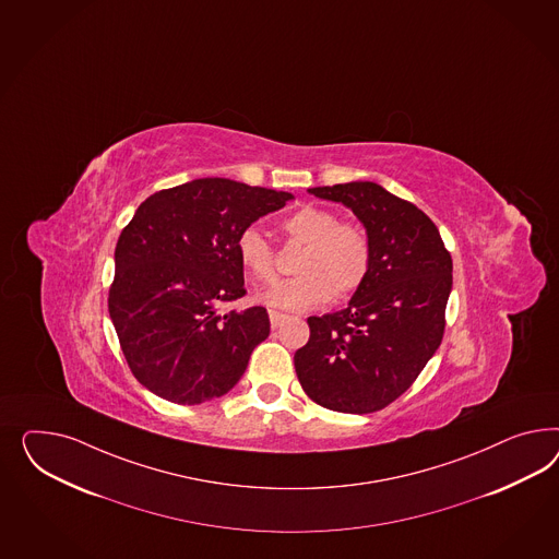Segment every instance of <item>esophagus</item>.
<instances>
[{"instance_id": "obj_1", "label": "esophagus", "mask_w": 559, "mask_h": 559, "mask_svg": "<svg viewBox=\"0 0 559 559\" xmlns=\"http://www.w3.org/2000/svg\"><path fill=\"white\" fill-rule=\"evenodd\" d=\"M286 320V314H282V312H277V310H272L270 312V322H272V329H277L282 322Z\"/></svg>"}]
</instances>
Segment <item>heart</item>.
<instances>
[{
    "label": "heart",
    "instance_id": "b5f03b06",
    "mask_svg": "<svg viewBox=\"0 0 559 559\" xmlns=\"http://www.w3.org/2000/svg\"><path fill=\"white\" fill-rule=\"evenodd\" d=\"M282 230L287 240L304 245L296 261L300 275L263 289L257 296L259 302L275 310L304 312L319 308L333 296L345 300L364 286L371 267V240L361 224L338 221L333 210L306 204L287 214ZM237 257L253 282H272L275 251L259 228L247 226L240 230Z\"/></svg>",
    "mask_w": 559,
    "mask_h": 559
}]
</instances>
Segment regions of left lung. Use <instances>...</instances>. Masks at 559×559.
I'll use <instances>...</instances> for the list:
<instances>
[{
  "label": "left lung",
  "instance_id": "8db88e82",
  "mask_svg": "<svg viewBox=\"0 0 559 559\" xmlns=\"http://www.w3.org/2000/svg\"><path fill=\"white\" fill-rule=\"evenodd\" d=\"M308 192L352 207L371 240V267L345 310L308 319L296 373L329 411L376 413L415 383L443 341L451 255L423 210L373 181Z\"/></svg>",
  "mask_w": 559,
  "mask_h": 559
}]
</instances>
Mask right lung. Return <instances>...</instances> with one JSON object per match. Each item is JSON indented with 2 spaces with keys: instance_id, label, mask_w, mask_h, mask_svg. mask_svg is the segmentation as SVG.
<instances>
[{
  "instance_id": "add662e5",
  "label": "right lung",
  "mask_w": 559,
  "mask_h": 559,
  "mask_svg": "<svg viewBox=\"0 0 559 559\" xmlns=\"http://www.w3.org/2000/svg\"><path fill=\"white\" fill-rule=\"evenodd\" d=\"M292 193L223 177L144 200L116 242L108 310L132 376L176 404L226 394L270 336L263 306L226 310L247 294L237 237Z\"/></svg>"
}]
</instances>
